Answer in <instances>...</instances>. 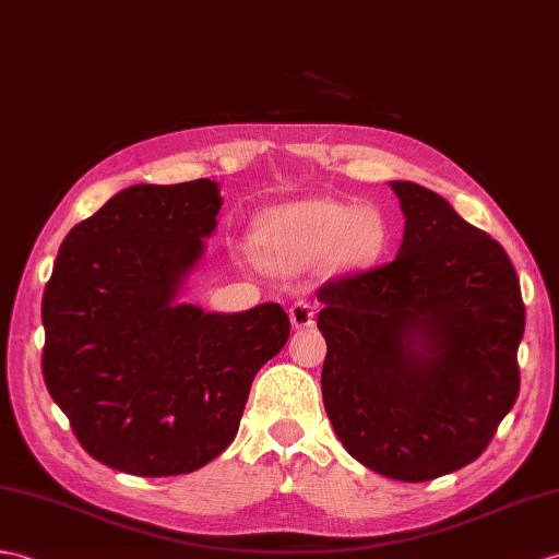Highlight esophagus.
Returning <instances> with one entry per match:
<instances>
[{"mask_svg": "<svg viewBox=\"0 0 559 559\" xmlns=\"http://www.w3.org/2000/svg\"><path fill=\"white\" fill-rule=\"evenodd\" d=\"M290 321L295 329H307L314 323V307H311L307 300H297L290 307Z\"/></svg>", "mask_w": 559, "mask_h": 559, "instance_id": "34e87169", "label": "esophagus"}]
</instances>
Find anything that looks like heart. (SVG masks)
Instances as JSON below:
<instances>
[{"mask_svg": "<svg viewBox=\"0 0 559 559\" xmlns=\"http://www.w3.org/2000/svg\"><path fill=\"white\" fill-rule=\"evenodd\" d=\"M388 221L376 206L305 198L271 206L259 218L254 245L274 269H305L326 259L331 269L373 264L388 245Z\"/></svg>", "mask_w": 559, "mask_h": 559, "instance_id": "1", "label": "heart"}]
</instances>
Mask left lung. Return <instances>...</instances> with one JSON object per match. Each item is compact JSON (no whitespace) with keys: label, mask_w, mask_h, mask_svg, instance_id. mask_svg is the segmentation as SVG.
I'll return each mask as SVG.
<instances>
[{"label":"left lung","mask_w":559,"mask_h":559,"mask_svg":"<svg viewBox=\"0 0 559 559\" xmlns=\"http://www.w3.org/2000/svg\"><path fill=\"white\" fill-rule=\"evenodd\" d=\"M393 262L321 285L323 407L371 472L419 484L474 462L519 393L524 302L500 242L409 180Z\"/></svg>","instance_id":"8db88e82"}]
</instances>
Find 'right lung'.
Returning a JSON list of instances; mask_svg holds the SVG:
<instances>
[{
	"label": "right lung",
	"instance_id": "right-lung-1",
	"mask_svg": "<svg viewBox=\"0 0 559 559\" xmlns=\"http://www.w3.org/2000/svg\"><path fill=\"white\" fill-rule=\"evenodd\" d=\"M210 178L133 186L63 238L43 297V373L97 462L190 474L236 438L257 371L290 335L276 302H180L221 212Z\"/></svg>",
	"mask_w": 559,
	"mask_h": 559
}]
</instances>
